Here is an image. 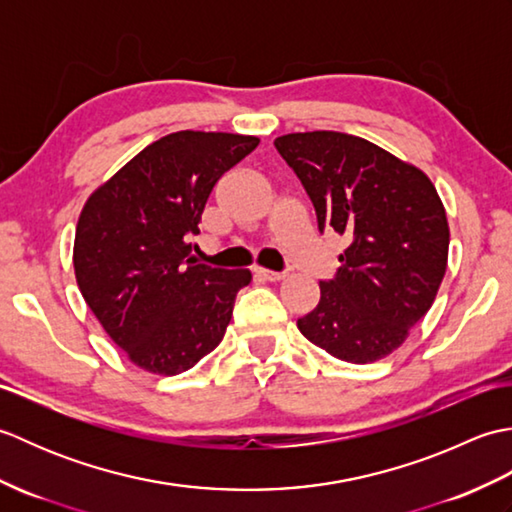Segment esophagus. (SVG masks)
<instances>
[{"instance_id":"34e87169","label":"esophagus","mask_w":512,"mask_h":512,"mask_svg":"<svg viewBox=\"0 0 512 512\" xmlns=\"http://www.w3.org/2000/svg\"><path fill=\"white\" fill-rule=\"evenodd\" d=\"M253 273H255V277H259V279H264V281H281L286 277V273H275V270H268V268H259V266H255L253 268Z\"/></svg>"}]
</instances>
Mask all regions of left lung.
<instances>
[{"label": "left lung", "mask_w": 512, "mask_h": 512, "mask_svg": "<svg viewBox=\"0 0 512 512\" xmlns=\"http://www.w3.org/2000/svg\"><path fill=\"white\" fill-rule=\"evenodd\" d=\"M275 147L317 213L350 244L319 306L297 328L321 350L365 365L405 343L429 312L449 257L447 213L433 182L365 138L286 134Z\"/></svg>", "instance_id": "left-lung-1"}]
</instances>
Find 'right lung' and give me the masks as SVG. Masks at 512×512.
<instances>
[{
  "mask_svg": "<svg viewBox=\"0 0 512 512\" xmlns=\"http://www.w3.org/2000/svg\"><path fill=\"white\" fill-rule=\"evenodd\" d=\"M257 136L176 132L147 145L85 202L74 275L103 330L151 374L187 372L224 339L250 270L195 264L206 200Z\"/></svg>",
  "mask_w": 512,
  "mask_h": 512,
  "instance_id": "1",
  "label": "right lung"
}]
</instances>
